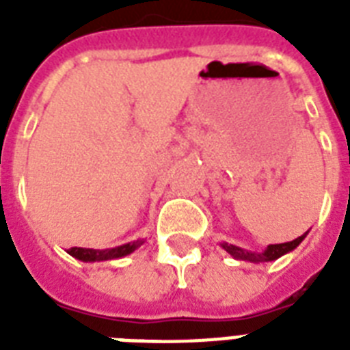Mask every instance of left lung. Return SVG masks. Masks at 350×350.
<instances>
[{"label": "left lung", "instance_id": "1", "mask_svg": "<svg viewBox=\"0 0 350 350\" xmlns=\"http://www.w3.org/2000/svg\"><path fill=\"white\" fill-rule=\"evenodd\" d=\"M307 236V232L304 236H299V238L293 239V241H287V243H276V245H269L263 252H250V250H245L241 247H236V245H230V243H221L227 252H229L232 258L236 260H245V261H252V263H263V261H274L278 260L280 256L287 254L291 250H294L298 247L304 238Z\"/></svg>", "mask_w": 350, "mask_h": 350}]
</instances>
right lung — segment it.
<instances>
[{"instance_id":"1","label":"right lung","mask_w":350,"mask_h":350,"mask_svg":"<svg viewBox=\"0 0 350 350\" xmlns=\"http://www.w3.org/2000/svg\"><path fill=\"white\" fill-rule=\"evenodd\" d=\"M142 243H143L142 239H136V241H131V243L120 245V247H114V249H105V250L81 249V247H72V249H68L67 252L70 256H74L76 260H81V261L118 260V258H123V256L134 252V250H136Z\"/></svg>"}]
</instances>
